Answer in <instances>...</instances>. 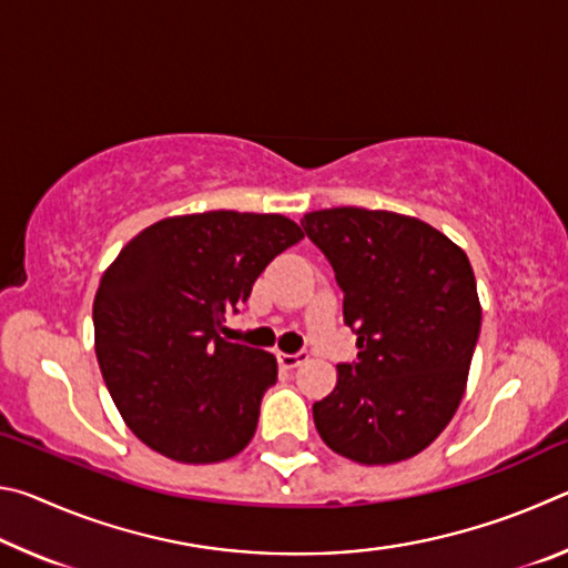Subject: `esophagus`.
I'll use <instances>...</instances> for the list:
<instances>
[{
  "label": "esophagus",
  "mask_w": 568,
  "mask_h": 568,
  "mask_svg": "<svg viewBox=\"0 0 568 568\" xmlns=\"http://www.w3.org/2000/svg\"><path fill=\"white\" fill-rule=\"evenodd\" d=\"M311 355H307V351H297V353H277V363H281V368L285 371H293L297 368V365H303Z\"/></svg>",
  "instance_id": "obj_1"
}]
</instances>
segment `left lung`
Returning a JSON list of instances; mask_svg holds the SVG:
<instances>
[{
	"instance_id": "8db88e82",
	"label": "left lung",
	"mask_w": 568,
	"mask_h": 568,
	"mask_svg": "<svg viewBox=\"0 0 568 568\" xmlns=\"http://www.w3.org/2000/svg\"><path fill=\"white\" fill-rule=\"evenodd\" d=\"M301 225L331 263L358 361L313 403L325 446L365 466L406 460L454 418L480 333L476 277L436 227L386 210L333 207Z\"/></svg>"
}]
</instances>
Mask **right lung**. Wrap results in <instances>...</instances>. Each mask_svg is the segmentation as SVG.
<instances>
[{
	"label": "right lung",
	"mask_w": 568,
	"mask_h": 568,
	"mask_svg": "<svg viewBox=\"0 0 568 568\" xmlns=\"http://www.w3.org/2000/svg\"><path fill=\"white\" fill-rule=\"evenodd\" d=\"M297 240L283 215L215 210L160 220L120 250L94 295V351L142 444L180 464H215L250 444L277 363L220 333Z\"/></svg>",
	"instance_id": "right-lung-1"
}]
</instances>
